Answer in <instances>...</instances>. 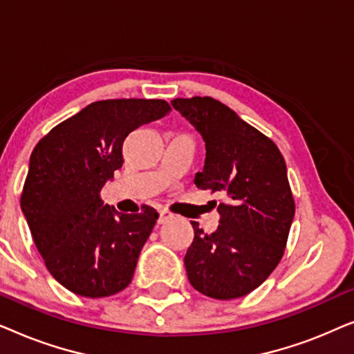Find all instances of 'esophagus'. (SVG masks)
I'll use <instances>...</instances> for the list:
<instances>
[{
    "label": "esophagus",
    "instance_id": "esophagus-1",
    "mask_svg": "<svg viewBox=\"0 0 354 354\" xmlns=\"http://www.w3.org/2000/svg\"><path fill=\"white\" fill-rule=\"evenodd\" d=\"M172 217H174V216L171 214V212L166 211V209H161V211H159V219H158V222H159V224H167V222L171 221Z\"/></svg>",
    "mask_w": 354,
    "mask_h": 354
}]
</instances>
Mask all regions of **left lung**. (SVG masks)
Wrapping results in <instances>:
<instances>
[{"label":"left lung","instance_id":"obj_1","mask_svg":"<svg viewBox=\"0 0 354 354\" xmlns=\"http://www.w3.org/2000/svg\"><path fill=\"white\" fill-rule=\"evenodd\" d=\"M205 140L201 190L221 192V224L207 235L192 222L195 239L185 259L193 288L216 299L258 288L282 259L295 216L287 166L272 140L209 96L171 101Z\"/></svg>","mask_w":354,"mask_h":354}]
</instances>
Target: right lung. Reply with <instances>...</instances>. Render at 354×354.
Listing matches in <instances>:
<instances>
[{
    "label": "right lung",
    "mask_w": 354,
    "mask_h": 354,
    "mask_svg": "<svg viewBox=\"0 0 354 354\" xmlns=\"http://www.w3.org/2000/svg\"><path fill=\"white\" fill-rule=\"evenodd\" d=\"M169 111L164 100L95 101L32 151L21 207L46 269L72 293L104 298L132 282L159 214L147 205L120 214L100 193L122 167L127 135Z\"/></svg>",
    "instance_id": "1"
}]
</instances>
